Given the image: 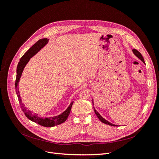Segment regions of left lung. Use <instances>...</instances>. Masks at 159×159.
Here are the masks:
<instances>
[{"instance_id": "obj_1", "label": "left lung", "mask_w": 159, "mask_h": 159, "mask_svg": "<svg viewBox=\"0 0 159 159\" xmlns=\"http://www.w3.org/2000/svg\"><path fill=\"white\" fill-rule=\"evenodd\" d=\"M133 53L134 54V55H135V56H137L138 58H139V59H141V61H143V63H145V61H144V59H143V56L141 55V54L138 51V50H137L136 49H133ZM94 111H95V113H96V116L98 117V119L102 121V123H104V124H108V125H110V126H117L116 125H115V124H111V123H110L109 121H108L107 120H106L105 119H104V118L100 116V115L98 113V111L94 109Z\"/></svg>"}]
</instances>
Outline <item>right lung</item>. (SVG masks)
Here are the masks:
<instances>
[{
  "label": "right lung",
  "mask_w": 159,
  "mask_h": 159,
  "mask_svg": "<svg viewBox=\"0 0 159 159\" xmlns=\"http://www.w3.org/2000/svg\"><path fill=\"white\" fill-rule=\"evenodd\" d=\"M48 42V39L47 38H43L42 39L38 40L34 45L32 47H31L27 51H26L25 55H24L21 59H20V61L18 64V66H17V70H16V83H15V87H16V92L17 96H18V98L19 100V102L20 104V107H21L24 113L25 114V116L27 117L28 119L31 120L32 121H34V122L41 125L42 126L44 127H52L57 126V125H59L63 123L65 121L67 118L68 117L71 108L73 104V102H71V104L67 107V109L63 112L61 114H60L58 116H55V117H46L43 118L41 117H39L38 114H33L31 111L27 110L26 108L25 107L24 104L22 102L21 97L20 95V92L18 91V83L20 81V79L21 77L22 73L23 72V70L25 68L26 64L29 62L30 59L33 56H34L35 54L39 51L41 48H42L43 46H44Z\"/></svg>",
  "instance_id": "right-lung-1"
}]
</instances>
